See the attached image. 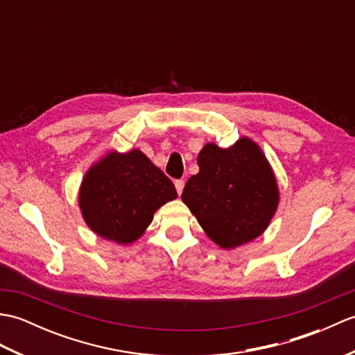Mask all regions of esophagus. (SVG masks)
<instances>
[{
	"instance_id": "1",
	"label": "esophagus",
	"mask_w": 355,
	"mask_h": 355,
	"mask_svg": "<svg viewBox=\"0 0 355 355\" xmlns=\"http://www.w3.org/2000/svg\"><path fill=\"white\" fill-rule=\"evenodd\" d=\"M175 189H177L178 195H182V192L184 189V182H183V180H177V182H175Z\"/></svg>"
}]
</instances>
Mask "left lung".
<instances>
[{
  "mask_svg": "<svg viewBox=\"0 0 355 355\" xmlns=\"http://www.w3.org/2000/svg\"><path fill=\"white\" fill-rule=\"evenodd\" d=\"M197 162L182 200L206 235L225 250L261 236L277 210L279 186L258 143L241 137L223 149L210 141Z\"/></svg>",
  "mask_w": 355,
  "mask_h": 355,
  "instance_id": "8db88e82",
  "label": "left lung"
}]
</instances>
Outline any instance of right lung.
I'll return each mask as SVG.
<instances>
[{
    "mask_svg": "<svg viewBox=\"0 0 355 355\" xmlns=\"http://www.w3.org/2000/svg\"><path fill=\"white\" fill-rule=\"evenodd\" d=\"M177 198L173 183L140 149H111L85 172L78 202L82 218L96 235L117 244H132L154 214Z\"/></svg>",
    "mask_w": 355,
    "mask_h": 355,
    "instance_id": "right-lung-1",
    "label": "right lung"
}]
</instances>
